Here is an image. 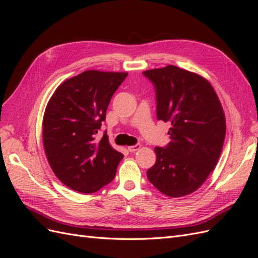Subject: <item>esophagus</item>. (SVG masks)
<instances>
[{"label": "esophagus", "mask_w": 258, "mask_h": 258, "mask_svg": "<svg viewBox=\"0 0 258 258\" xmlns=\"http://www.w3.org/2000/svg\"><path fill=\"white\" fill-rule=\"evenodd\" d=\"M140 147H141V144H136V145H132V146H128V151L130 153H135V152L140 150Z\"/></svg>", "instance_id": "obj_1"}]
</instances>
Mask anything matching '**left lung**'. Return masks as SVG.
Returning a JSON list of instances; mask_svg holds the SVG:
<instances>
[{
  "label": "left lung",
  "instance_id": "1",
  "mask_svg": "<svg viewBox=\"0 0 258 258\" xmlns=\"http://www.w3.org/2000/svg\"><path fill=\"white\" fill-rule=\"evenodd\" d=\"M143 75L155 87L158 120L171 123V141L155 147L157 158L147 178L166 196H186L205 183L220 158L226 135L223 107L211 84L196 73L167 66Z\"/></svg>",
  "mask_w": 258,
  "mask_h": 258
}]
</instances>
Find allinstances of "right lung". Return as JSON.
Segmentation results:
<instances>
[{
	"label": "right lung",
	"instance_id": "1",
	"mask_svg": "<svg viewBox=\"0 0 258 258\" xmlns=\"http://www.w3.org/2000/svg\"><path fill=\"white\" fill-rule=\"evenodd\" d=\"M128 73L85 71L62 83L46 106L43 143L53 173L69 188L92 194L113 181L123 155L111 146L105 120L114 92Z\"/></svg>",
	"mask_w": 258,
	"mask_h": 258
}]
</instances>
